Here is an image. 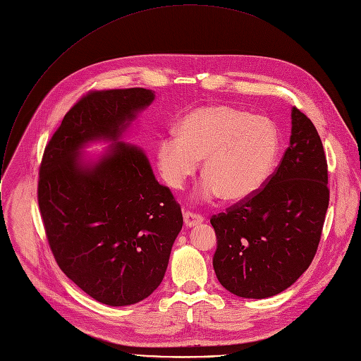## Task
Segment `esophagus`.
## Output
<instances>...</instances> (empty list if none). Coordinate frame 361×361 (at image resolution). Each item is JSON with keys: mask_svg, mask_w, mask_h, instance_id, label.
<instances>
[{"mask_svg": "<svg viewBox=\"0 0 361 361\" xmlns=\"http://www.w3.org/2000/svg\"><path fill=\"white\" fill-rule=\"evenodd\" d=\"M202 221H204V219L201 216H198V214H194V213H190V212L184 213V224H185L187 228L195 227V226L201 224Z\"/></svg>", "mask_w": 361, "mask_h": 361, "instance_id": "1", "label": "esophagus"}]
</instances>
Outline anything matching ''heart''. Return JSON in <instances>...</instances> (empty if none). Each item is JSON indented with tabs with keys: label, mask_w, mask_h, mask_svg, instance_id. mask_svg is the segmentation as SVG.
Here are the masks:
<instances>
[{
	"label": "heart",
	"mask_w": 361,
	"mask_h": 361,
	"mask_svg": "<svg viewBox=\"0 0 361 361\" xmlns=\"http://www.w3.org/2000/svg\"><path fill=\"white\" fill-rule=\"evenodd\" d=\"M178 135L157 144V167L171 188H181L202 160L201 200L221 194L226 201H244L259 192L274 171L280 133L267 117L251 116L230 106L200 107L177 126Z\"/></svg>",
	"instance_id": "obj_1"
}]
</instances>
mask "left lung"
Instances as JSON below:
<instances>
[{
	"label": "left lung",
	"instance_id": "left-lung-1",
	"mask_svg": "<svg viewBox=\"0 0 361 361\" xmlns=\"http://www.w3.org/2000/svg\"><path fill=\"white\" fill-rule=\"evenodd\" d=\"M329 174L314 124L291 110V135L266 187L213 216V267L220 284L243 298H267L312 264L329 209Z\"/></svg>",
	"mask_w": 361,
	"mask_h": 361
}]
</instances>
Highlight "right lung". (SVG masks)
<instances>
[{"mask_svg": "<svg viewBox=\"0 0 361 361\" xmlns=\"http://www.w3.org/2000/svg\"><path fill=\"white\" fill-rule=\"evenodd\" d=\"M145 88L94 91L66 114L45 147L38 205L64 274L94 300L130 305L166 274L183 214L152 173L142 148L124 134L154 101ZM110 142L97 159L81 154Z\"/></svg>", "mask_w": 361, "mask_h": 361, "instance_id": "right-lung-1", "label": "right lung"}]
</instances>
